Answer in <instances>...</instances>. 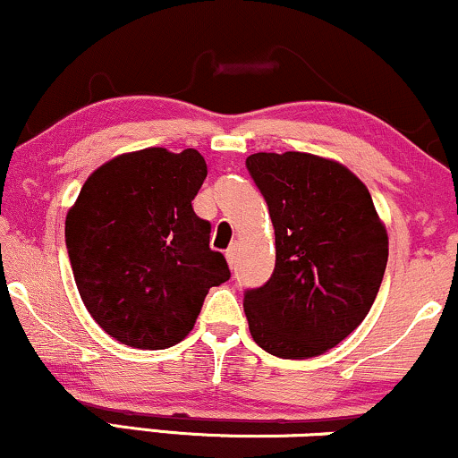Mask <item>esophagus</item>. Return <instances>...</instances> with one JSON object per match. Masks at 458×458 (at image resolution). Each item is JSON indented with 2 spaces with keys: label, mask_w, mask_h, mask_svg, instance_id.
Returning <instances> with one entry per match:
<instances>
[{
  "label": "esophagus",
  "mask_w": 458,
  "mask_h": 458,
  "mask_svg": "<svg viewBox=\"0 0 458 458\" xmlns=\"http://www.w3.org/2000/svg\"><path fill=\"white\" fill-rule=\"evenodd\" d=\"M225 257H227L229 267H235V259H238V246L231 244V246L227 248V252H225Z\"/></svg>",
  "instance_id": "obj_1"
}]
</instances>
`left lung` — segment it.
Here are the masks:
<instances>
[{
	"label": "left lung",
	"instance_id": "obj_1",
	"mask_svg": "<svg viewBox=\"0 0 458 458\" xmlns=\"http://www.w3.org/2000/svg\"><path fill=\"white\" fill-rule=\"evenodd\" d=\"M246 167L267 201L276 267L244 295L252 340L280 359L325 354L363 323L388 261L369 191L342 163L255 152Z\"/></svg>",
	"mask_w": 458,
	"mask_h": 458
}]
</instances>
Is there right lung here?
Segmentation results:
<instances>
[{"mask_svg": "<svg viewBox=\"0 0 458 458\" xmlns=\"http://www.w3.org/2000/svg\"><path fill=\"white\" fill-rule=\"evenodd\" d=\"M208 176L195 148L123 152L95 169L65 218L78 293L101 329L125 346L163 350L195 327L229 267L191 201Z\"/></svg>", "mask_w": 458, "mask_h": 458, "instance_id": "1", "label": "right lung"}]
</instances>
